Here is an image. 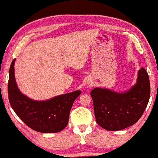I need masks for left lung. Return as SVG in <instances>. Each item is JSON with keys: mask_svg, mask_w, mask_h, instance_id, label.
<instances>
[{"mask_svg": "<svg viewBox=\"0 0 158 158\" xmlns=\"http://www.w3.org/2000/svg\"><path fill=\"white\" fill-rule=\"evenodd\" d=\"M151 86L144 68L139 70L135 85L125 93L95 88L90 92L97 123L109 131L121 130L137 123L148 105Z\"/></svg>", "mask_w": 158, "mask_h": 158, "instance_id": "left-lung-1", "label": "left lung"}]
</instances>
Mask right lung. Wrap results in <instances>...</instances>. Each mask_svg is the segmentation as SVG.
<instances>
[{"instance_id": "obj_1", "label": "right lung", "mask_w": 158, "mask_h": 158, "mask_svg": "<svg viewBox=\"0 0 158 158\" xmlns=\"http://www.w3.org/2000/svg\"><path fill=\"white\" fill-rule=\"evenodd\" d=\"M10 68L7 86L9 101L13 110L21 121L39 132H60L68 123L69 115L80 90L58 95L46 101H35L26 97L19 90L15 77V62Z\"/></svg>"}]
</instances>
